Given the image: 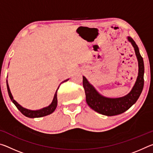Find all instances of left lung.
<instances>
[{
  "label": "left lung",
  "instance_id": "obj_1",
  "mask_svg": "<svg viewBox=\"0 0 153 153\" xmlns=\"http://www.w3.org/2000/svg\"><path fill=\"white\" fill-rule=\"evenodd\" d=\"M128 40L134 46L138 61V76L132 90L128 94L121 98H108L98 94L86 77L83 76V86L86 94V102L93 110L107 116L117 115L128 110L140 96L144 87V61L139 52L138 46L131 37Z\"/></svg>",
  "mask_w": 153,
  "mask_h": 153
}]
</instances>
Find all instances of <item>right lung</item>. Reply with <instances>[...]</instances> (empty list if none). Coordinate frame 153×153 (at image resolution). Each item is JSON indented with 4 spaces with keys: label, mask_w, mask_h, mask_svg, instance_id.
I'll use <instances>...</instances> for the list:
<instances>
[{
    "label": "right lung",
    "mask_w": 153,
    "mask_h": 153,
    "mask_svg": "<svg viewBox=\"0 0 153 153\" xmlns=\"http://www.w3.org/2000/svg\"><path fill=\"white\" fill-rule=\"evenodd\" d=\"M68 79H66V80H65V81L62 82L61 83V84H62V83H64V82H67ZM7 90H8L9 97H10V98H11V101L14 103V105L16 106V107L18 108V109H19L20 112L22 113L23 115H24L25 116H26V117H30V118L42 117H44V116H46L48 115H50V114H51L52 113L55 111L56 106H57V90L59 89V86H60V85H59V86L58 87L57 90H56V91L55 94V96H54V98L53 100V102H52L51 104L47 107L43 108H42V109L38 110V111L28 110V109H27V108H25L24 107H22L21 105H19L13 99V96L11 94V91H10V89H9L8 83H7Z\"/></svg>",
    "instance_id": "right-lung-1"
}]
</instances>
